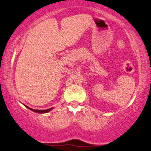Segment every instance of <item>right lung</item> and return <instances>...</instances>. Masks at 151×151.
I'll use <instances>...</instances> for the list:
<instances>
[{
	"label": "right lung",
	"mask_w": 151,
	"mask_h": 151,
	"mask_svg": "<svg viewBox=\"0 0 151 151\" xmlns=\"http://www.w3.org/2000/svg\"><path fill=\"white\" fill-rule=\"evenodd\" d=\"M27 107L28 109H29L30 110H32L33 111H34V112H36V113H47L49 112V111H50L51 109H52V108H50V109H46V110H36V109H32L29 108V107L27 106Z\"/></svg>",
	"instance_id": "obj_1"
}]
</instances>
